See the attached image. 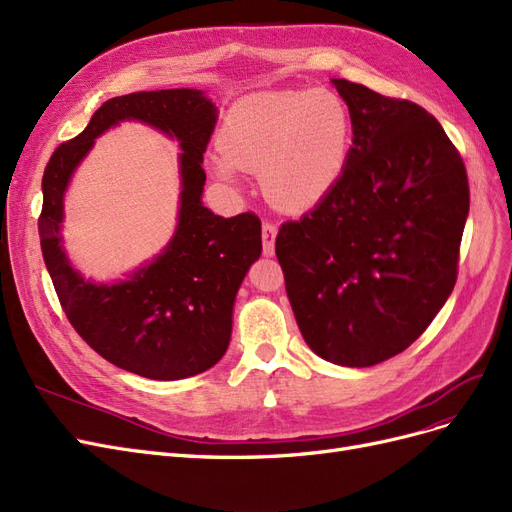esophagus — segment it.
Returning <instances> with one entry per match:
<instances>
[{"label": "esophagus", "instance_id": "obj_1", "mask_svg": "<svg viewBox=\"0 0 512 512\" xmlns=\"http://www.w3.org/2000/svg\"><path fill=\"white\" fill-rule=\"evenodd\" d=\"M261 240H263V255L272 257L274 255V240H276V225L263 223L261 225Z\"/></svg>", "mask_w": 512, "mask_h": 512}]
</instances>
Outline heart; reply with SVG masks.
<instances>
[{"mask_svg":"<svg viewBox=\"0 0 512 512\" xmlns=\"http://www.w3.org/2000/svg\"><path fill=\"white\" fill-rule=\"evenodd\" d=\"M351 146V117L325 89H280L246 95L229 108L219 131L221 176L259 170L270 204L304 212L340 180Z\"/></svg>","mask_w":512,"mask_h":512,"instance_id":"b5f03b06","label":"heart"}]
</instances>
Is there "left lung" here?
<instances>
[{
  "mask_svg": "<svg viewBox=\"0 0 512 512\" xmlns=\"http://www.w3.org/2000/svg\"><path fill=\"white\" fill-rule=\"evenodd\" d=\"M332 82L351 114L349 159L321 204L280 225L276 257L310 349L368 368L408 349L449 300L470 189L430 112Z\"/></svg>",
  "mask_w": 512,
  "mask_h": 512,
  "instance_id": "obj_1",
  "label": "left lung"
}]
</instances>
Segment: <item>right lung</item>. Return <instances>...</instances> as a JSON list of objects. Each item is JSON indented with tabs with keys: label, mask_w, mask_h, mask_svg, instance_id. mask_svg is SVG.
<instances>
[{
	"label": "right lung",
	"mask_w": 512,
	"mask_h": 512,
	"mask_svg": "<svg viewBox=\"0 0 512 512\" xmlns=\"http://www.w3.org/2000/svg\"><path fill=\"white\" fill-rule=\"evenodd\" d=\"M121 120L151 124L184 148L181 208L173 240L151 264L117 284H93L62 251V195L94 138ZM217 106L197 89L138 91L97 108L74 140L57 146L42 178L38 232L46 270L78 336L121 370L153 381H178L212 368L232 338L236 293L261 255L253 212L223 219L202 204L206 146Z\"/></svg>",
	"instance_id": "add662e5"
}]
</instances>
